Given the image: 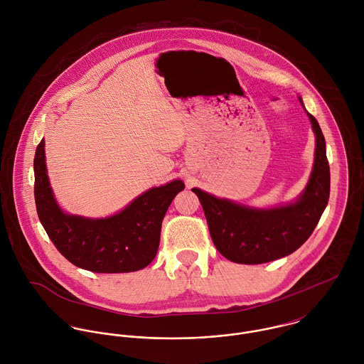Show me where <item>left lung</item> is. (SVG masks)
<instances>
[{"mask_svg":"<svg viewBox=\"0 0 364 364\" xmlns=\"http://www.w3.org/2000/svg\"><path fill=\"white\" fill-rule=\"evenodd\" d=\"M307 114L315 133V158L310 181L296 202L252 208L192 189L202 203L211 240L224 258L244 264L266 263L293 254L310 238L328 205L331 173L323 134L316 119Z\"/></svg>","mask_w":364,"mask_h":364,"instance_id":"left-lung-1","label":"left lung"}]
</instances>
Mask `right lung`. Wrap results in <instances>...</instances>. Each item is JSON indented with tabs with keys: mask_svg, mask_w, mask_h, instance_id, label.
<instances>
[{
	"mask_svg": "<svg viewBox=\"0 0 364 364\" xmlns=\"http://www.w3.org/2000/svg\"><path fill=\"white\" fill-rule=\"evenodd\" d=\"M33 169L38 215L54 247L73 264L97 273H127L150 264L164 215L185 188L175 179L144 192L114 215L85 218L67 214L57 205L48 178L45 140L36 147Z\"/></svg>",
	"mask_w": 364,
	"mask_h": 364,
	"instance_id": "1",
	"label": "right lung"
}]
</instances>
